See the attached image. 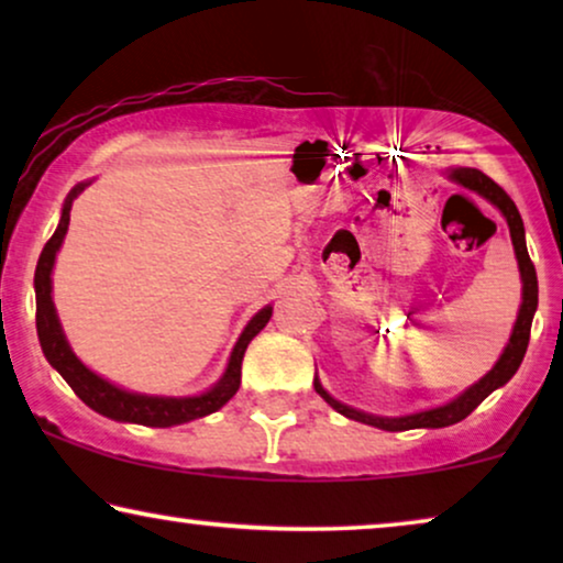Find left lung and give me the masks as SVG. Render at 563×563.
I'll use <instances>...</instances> for the list:
<instances>
[{"mask_svg": "<svg viewBox=\"0 0 563 563\" xmlns=\"http://www.w3.org/2000/svg\"><path fill=\"white\" fill-rule=\"evenodd\" d=\"M453 181L461 184V187L476 191V195H482L487 202H492L497 207L499 212L505 214L507 220V228H510V238H512V249H515V258H518V268H520V279H522V305H520V312H518V320H515V328H512V335H510V343L505 345L503 356L495 366H492V372H487L482 376L479 382L472 384L466 391H461L456 399H451V402H445L441 407H433V410H422V412H412V415H402V418H382V415H368V412H361L356 407H349L343 402H338L335 397H330L325 389H322V384L318 376H314V391L325 399V402L338 410L345 418L351 420H358V422H366V426H374V428H382V430H391V433H397V430H412V428H445V426H453V422L464 420L466 415H472L476 407H479L484 399H487L492 391L503 387L515 376L518 372L520 364H522V356H526L528 351V341H530V325H533V314H536V307H538V276H536V266L533 261L528 256V249H526V228H522V218L518 212V207L510 197H507V191L499 187L489 179L487 174L476 172V168H453L449 174Z\"/></svg>", "mask_w": 563, "mask_h": 563, "instance_id": "8db88e82", "label": "left lung"}]
</instances>
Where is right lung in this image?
Listing matches in <instances>:
<instances>
[{
	"mask_svg": "<svg viewBox=\"0 0 563 563\" xmlns=\"http://www.w3.org/2000/svg\"><path fill=\"white\" fill-rule=\"evenodd\" d=\"M89 184L91 181H81L68 191L56 233L51 235V241L45 243L41 258H37L35 325H37V338H41V349L45 353V358H48V364L64 376L68 387L76 391V397H79L87 407H91L95 412L104 415V418H112L120 422H137V426H148V428H172V426H181V422L205 418V415L220 410V407L235 395L238 387H241L243 353L249 349L253 338L266 328L268 318H272V307H264V310L256 312V318L245 325L241 338H238L233 353H230L228 368L225 374H222V379L214 384L212 389H207L205 395H197V397L137 395V391L114 387L112 382L102 379V376L84 366L81 361L76 358L71 345H68L64 330H60L56 305H53V297H51L53 291L51 272H53V264H56V253L60 249V243H64L66 238L68 220H71V202L89 187Z\"/></svg>",
	"mask_w": 563,
	"mask_h": 563,
	"instance_id": "obj_1",
	"label": "right lung"
}]
</instances>
